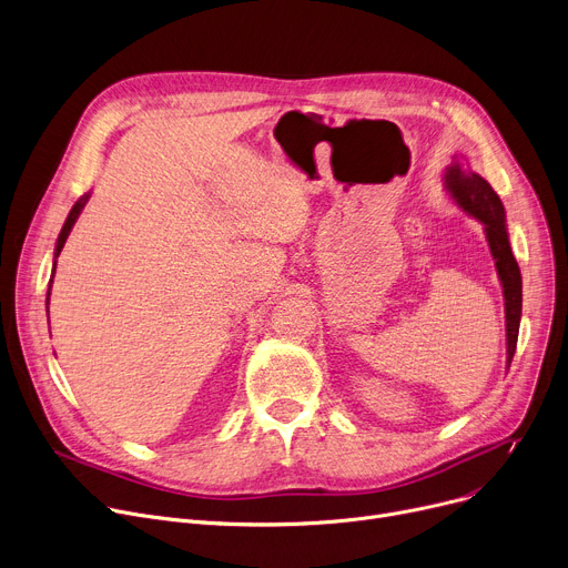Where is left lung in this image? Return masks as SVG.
Listing matches in <instances>:
<instances>
[{"label":"left lung","instance_id":"left-lung-1","mask_svg":"<svg viewBox=\"0 0 568 568\" xmlns=\"http://www.w3.org/2000/svg\"><path fill=\"white\" fill-rule=\"evenodd\" d=\"M463 160V155H460ZM445 185L452 192L454 202L473 217L484 224L486 241L490 254L495 258V268L499 284L505 293V318H507V369L511 366L516 342H518V327H520V310H523V280L520 268L514 258L509 233L505 222V206L499 202L495 190L488 185L486 179L475 174L468 164H460L458 158L447 166Z\"/></svg>","mask_w":568,"mask_h":568}]
</instances>
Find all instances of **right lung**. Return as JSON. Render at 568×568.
<instances>
[{
  "mask_svg": "<svg viewBox=\"0 0 568 568\" xmlns=\"http://www.w3.org/2000/svg\"><path fill=\"white\" fill-rule=\"evenodd\" d=\"M87 202H89V194L80 196L78 202H75V206L71 209L69 217H65L63 226H61V233H59V239H57V247H54V268H57V256L61 254V250H63V243H65V239H69V233H71V229H73L75 220L80 217V213H82V209H84V204H87ZM54 268H52V275H54ZM50 286H52V280H50ZM48 303H50V291H48V300H45V305H48Z\"/></svg>",
  "mask_w": 568,
  "mask_h": 568,
  "instance_id": "1",
  "label": "right lung"
}]
</instances>
